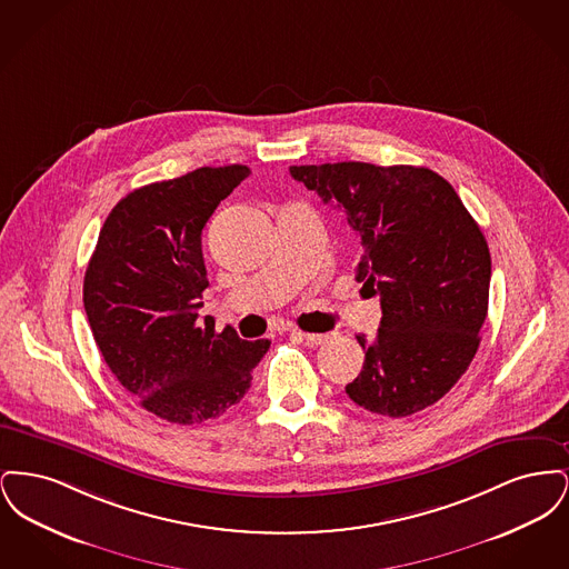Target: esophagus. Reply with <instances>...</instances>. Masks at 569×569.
<instances>
[{
	"mask_svg": "<svg viewBox=\"0 0 569 569\" xmlns=\"http://www.w3.org/2000/svg\"><path fill=\"white\" fill-rule=\"evenodd\" d=\"M298 337L302 339V341H307V343H311V346H322L326 343L328 339H330V335H318V332H298Z\"/></svg>",
	"mask_w": 569,
	"mask_h": 569,
	"instance_id": "1",
	"label": "esophagus"
}]
</instances>
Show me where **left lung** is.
<instances>
[{
  "label": "left lung",
  "instance_id": "left-lung-1",
  "mask_svg": "<svg viewBox=\"0 0 569 569\" xmlns=\"http://www.w3.org/2000/svg\"><path fill=\"white\" fill-rule=\"evenodd\" d=\"M290 174L343 209L362 244L356 281L381 302L378 335L356 406L406 418L437 403L467 371L487 320L490 251L455 188L422 166H290Z\"/></svg>",
  "mask_w": 569,
  "mask_h": 569
}]
</instances>
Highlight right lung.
Segmentation results:
<instances>
[{
  "label": "right lung",
  "mask_w": 569,
  "mask_h": 569,
  "mask_svg": "<svg viewBox=\"0 0 569 569\" xmlns=\"http://www.w3.org/2000/svg\"><path fill=\"white\" fill-rule=\"evenodd\" d=\"M241 163L198 168L121 198L107 217L82 283L93 339L140 406L200 425L239 403L271 341H243L200 320L209 286L202 228L249 177Z\"/></svg>",
  "instance_id": "obj_1"
}]
</instances>
